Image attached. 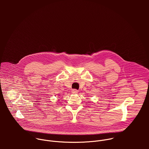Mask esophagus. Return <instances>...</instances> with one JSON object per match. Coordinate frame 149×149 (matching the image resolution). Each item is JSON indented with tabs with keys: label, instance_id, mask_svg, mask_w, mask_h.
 Listing matches in <instances>:
<instances>
[{
	"label": "esophagus",
	"instance_id": "esophagus-1",
	"mask_svg": "<svg viewBox=\"0 0 149 149\" xmlns=\"http://www.w3.org/2000/svg\"><path fill=\"white\" fill-rule=\"evenodd\" d=\"M72 93L73 94H77V93H78V90H76V89H74V90H72Z\"/></svg>",
	"mask_w": 149,
	"mask_h": 149
}]
</instances>
